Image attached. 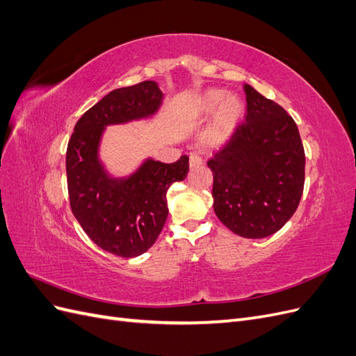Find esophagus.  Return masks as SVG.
<instances>
[{
    "mask_svg": "<svg viewBox=\"0 0 356 356\" xmlns=\"http://www.w3.org/2000/svg\"><path fill=\"white\" fill-rule=\"evenodd\" d=\"M202 163H203V160H202V157L199 154H191L190 156V168L191 169L202 166Z\"/></svg>",
    "mask_w": 356,
    "mask_h": 356,
    "instance_id": "1",
    "label": "esophagus"
}]
</instances>
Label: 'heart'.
Segmentation results:
<instances>
[{
	"label": "heart",
	"instance_id": "heart-1",
	"mask_svg": "<svg viewBox=\"0 0 356 356\" xmlns=\"http://www.w3.org/2000/svg\"><path fill=\"white\" fill-rule=\"evenodd\" d=\"M215 110H217V114L208 129L207 138L211 144H220L233 131L243 111V105L238 96H227L224 90L213 89L200 98L199 111L202 114H211Z\"/></svg>",
	"mask_w": 356,
	"mask_h": 356
}]
</instances>
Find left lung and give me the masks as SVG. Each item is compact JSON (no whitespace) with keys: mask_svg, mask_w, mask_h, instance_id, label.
Wrapping results in <instances>:
<instances>
[{"mask_svg":"<svg viewBox=\"0 0 356 356\" xmlns=\"http://www.w3.org/2000/svg\"><path fill=\"white\" fill-rule=\"evenodd\" d=\"M245 122L208 160L213 211L233 233L267 238L293 217L305 188V148L293 117L250 84Z\"/></svg>","mask_w":356,"mask_h":356,"instance_id":"8db88e82","label":"left lung"}]
</instances>
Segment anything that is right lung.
<instances>
[{
	"instance_id": "obj_1",
	"label": "right lung",
	"mask_w": 356,
	"mask_h": 356,
	"mask_svg": "<svg viewBox=\"0 0 356 356\" xmlns=\"http://www.w3.org/2000/svg\"><path fill=\"white\" fill-rule=\"evenodd\" d=\"M163 93L156 81L115 89L86 111L74 127L67 148L70 204L86 234L104 251L123 258L153 246L168 218L166 193L188 172V157L174 163L147 160L127 179H113L98 160L105 126L152 115Z\"/></svg>"
}]
</instances>
